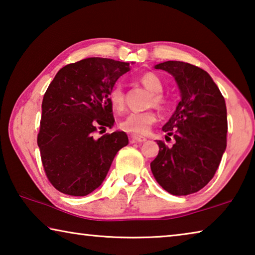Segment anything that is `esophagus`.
Returning <instances> with one entry per match:
<instances>
[{"instance_id": "1", "label": "esophagus", "mask_w": 255, "mask_h": 255, "mask_svg": "<svg viewBox=\"0 0 255 255\" xmlns=\"http://www.w3.org/2000/svg\"><path fill=\"white\" fill-rule=\"evenodd\" d=\"M129 138H130V143H143V141L146 140L145 137H140L136 135H131Z\"/></svg>"}]
</instances>
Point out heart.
I'll list each match as a JSON object with an SVG mask.
<instances>
[{"label": "heart", "mask_w": 255, "mask_h": 255, "mask_svg": "<svg viewBox=\"0 0 255 255\" xmlns=\"http://www.w3.org/2000/svg\"><path fill=\"white\" fill-rule=\"evenodd\" d=\"M140 83L146 89L152 91V96L149 98V106H155L158 109H163L166 106L167 99L162 93L163 82L161 79L152 72L145 73L139 77ZM109 101L112 108L117 111H122L125 108V90L123 85L117 83L114 85L109 92ZM156 122V115L153 110H146L143 112H131L125 118L120 127L133 135H144L149 130L152 125Z\"/></svg>", "instance_id": "heart-1"}]
</instances>
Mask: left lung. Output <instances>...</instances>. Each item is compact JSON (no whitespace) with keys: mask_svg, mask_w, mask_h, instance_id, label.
I'll return each instance as SVG.
<instances>
[{"mask_svg":"<svg viewBox=\"0 0 255 255\" xmlns=\"http://www.w3.org/2000/svg\"><path fill=\"white\" fill-rule=\"evenodd\" d=\"M155 68L173 75L181 101L162 128L175 143L169 147L157 140L159 150L150 170L171 195H191L214 178L226 149L225 99L208 73L192 64L169 60Z\"/></svg>","mask_w":255,"mask_h":255,"instance_id":"1","label":"left lung"}]
</instances>
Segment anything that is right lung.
Instances as JSON below:
<instances>
[{"instance_id":"right-lung-1","label":"right lung","mask_w":255,"mask_h":255,"mask_svg":"<svg viewBox=\"0 0 255 255\" xmlns=\"http://www.w3.org/2000/svg\"><path fill=\"white\" fill-rule=\"evenodd\" d=\"M129 63L91 57L60 68L42 99L37 143L45 173L55 189L83 197L100 187L120 148L125 131L96 138L115 124L109 92Z\"/></svg>"}]
</instances>
